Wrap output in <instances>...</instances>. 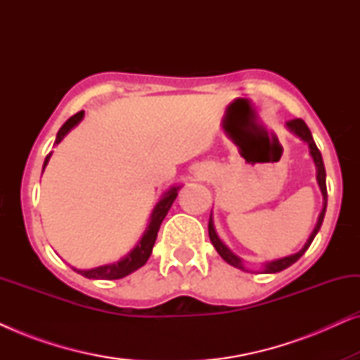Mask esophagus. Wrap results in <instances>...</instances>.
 Here are the masks:
<instances>
[{"instance_id":"34e87169","label":"esophagus","mask_w":360,"mask_h":360,"mask_svg":"<svg viewBox=\"0 0 360 360\" xmlns=\"http://www.w3.org/2000/svg\"><path fill=\"white\" fill-rule=\"evenodd\" d=\"M196 175H198V176H201V175H205V174H203V172H198V174H196Z\"/></svg>"}]
</instances>
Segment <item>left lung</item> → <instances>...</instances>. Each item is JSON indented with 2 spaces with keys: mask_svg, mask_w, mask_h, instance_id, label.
<instances>
[{
  "mask_svg": "<svg viewBox=\"0 0 360 360\" xmlns=\"http://www.w3.org/2000/svg\"><path fill=\"white\" fill-rule=\"evenodd\" d=\"M287 129L290 132H293L295 136L300 137L303 142H307L308 147H309V155H311V159L314 162V167H316V181H318V186L319 190H321V195H323V208H321V213L318 216V221H316V226H314L311 234H309V238L307 243L302 249L298 250L297 254H292V255H287V257H282V259H275V260H269V262H264L262 264V270L260 272L264 274H277V272H282L290 265L297 262V260L302 257V255L307 252L309 245H311L314 236L318 234L319 228H321L323 224V219H324V214H326V205H328V191H326V170H324V164H323V157H321V152L318 150L316 144H314L313 141V136H311V131L308 129V126L304 124L303 120H293V121H288L287 122ZM208 234H210V240L211 244L214 245V249L218 250V254L223 257L226 262L229 265H233L236 269H240V270H245L248 272V269L244 267V262L243 259L238 257L233 250H231L228 245H226L223 240L219 239L218 233H216V228H214V221H213V213L210 216V223H208Z\"/></svg>",
  "mask_w": 360,
  "mask_h": 360,
  "instance_id": "8db88e82",
  "label": "left lung"
}]
</instances>
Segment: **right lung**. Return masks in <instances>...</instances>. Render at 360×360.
<instances>
[{"label":"right lung","instance_id":"obj_1","mask_svg":"<svg viewBox=\"0 0 360 360\" xmlns=\"http://www.w3.org/2000/svg\"><path fill=\"white\" fill-rule=\"evenodd\" d=\"M83 116H85V111H80V112H77V115H73L70 120H67L65 122H63V126L57 132V137H56V142H53V146H57L58 142H60L63 137H65L68 132L73 129V127H75L77 124H80ZM51 155H52V152L46 157V160H44L42 172L47 167L49 160H51ZM180 188H181L180 185H175V186H170L167 191H164V195L160 196V200L157 201L154 210H152L149 223H147V228L144 229V233H142L141 239L137 240V244L124 255V257L117 260V262L100 265V267H95V269H88V270H82V269H75V267H72V269L75 270L77 274L83 275V277L95 278V280L124 278L126 275H129L132 272H136L137 269H141L142 265L147 262V259L150 257L152 248H154V244H155L157 233H159L162 221H164L167 213H169L170 206L175 201Z\"/></svg>","mask_w":360,"mask_h":360}]
</instances>
